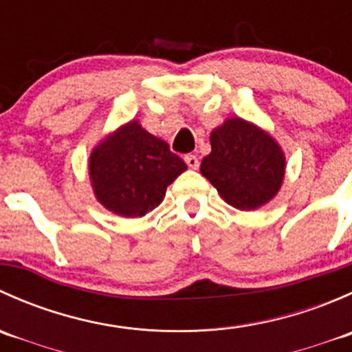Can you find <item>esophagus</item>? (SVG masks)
Here are the masks:
<instances>
[{
	"mask_svg": "<svg viewBox=\"0 0 352 352\" xmlns=\"http://www.w3.org/2000/svg\"><path fill=\"white\" fill-rule=\"evenodd\" d=\"M186 163H187V166H189V168H192V170H197L199 168V158L196 155H186Z\"/></svg>",
	"mask_w": 352,
	"mask_h": 352,
	"instance_id": "1",
	"label": "esophagus"
}]
</instances>
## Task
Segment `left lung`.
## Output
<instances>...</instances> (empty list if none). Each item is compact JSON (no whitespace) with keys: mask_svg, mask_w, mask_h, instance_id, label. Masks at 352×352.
<instances>
[{"mask_svg":"<svg viewBox=\"0 0 352 352\" xmlns=\"http://www.w3.org/2000/svg\"><path fill=\"white\" fill-rule=\"evenodd\" d=\"M209 141L211 153L202 158L201 173L230 206L252 211L279 192L286 158L265 131L232 117L212 131Z\"/></svg>","mask_w":352,"mask_h":352,"instance_id":"8db88e82","label":"left lung"}]
</instances>
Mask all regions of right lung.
<instances>
[{
    "mask_svg": "<svg viewBox=\"0 0 352 352\" xmlns=\"http://www.w3.org/2000/svg\"><path fill=\"white\" fill-rule=\"evenodd\" d=\"M90 180L97 201L124 218H141L163 201L166 187L187 165L138 120L109 134L90 155Z\"/></svg>",
    "mask_w": 352,
    "mask_h": 352,
    "instance_id": "1",
    "label": "right lung"
}]
</instances>
